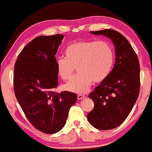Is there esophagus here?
Listing matches in <instances>:
<instances>
[{"instance_id":"obj_1","label":"esophagus","mask_w":152,"mask_h":152,"mask_svg":"<svg viewBox=\"0 0 152 152\" xmlns=\"http://www.w3.org/2000/svg\"><path fill=\"white\" fill-rule=\"evenodd\" d=\"M86 97V96L83 94H78L77 95V99L78 100H82V99H83V98Z\"/></svg>"}]
</instances>
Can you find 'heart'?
Masks as SVG:
<instances>
[{
    "label": "heart",
    "mask_w": 152,
    "mask_h": 152,
    "mask_svg": "<svg viewBox=\"0 0 152 152\" xmlns=\"http://www.w3.org/2000/svg\"><path fill=\"white\" fill-rule=\"evenodd\" d=\"M65 58L56 63L58 75L63 80L71 78L76 68L78 74L65 86L66 91L83 94L89 89L93 82H100L110 72L114 55L111 46L104 41H82L69 45Z\"/></svg>",
    "instance_id": "obj_1"
}]
</instances>
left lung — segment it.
Instances as JSON below:
<instances>
[{
  "instance_id": "obj_1",
  "label": "left lung",
  "mask_w": 152,
  "mask_h": 152,
  "mask_svg": "<svg viewBox=\"0 0 152 152\" xmlns=\"http://www.w3.org/2000/svg\"><path fill=\"white\" fill-rule=\"evenodd\" d=\"M110 39L115 46V63L106 78L89 94L94 107L87 119L95 128L119 126L131 112L140 90V66L135 52L127 39L114 30L91 31Z\"/></svg>"
}]
</instances>
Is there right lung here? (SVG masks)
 Here are the masks:
<instances>
[{
  "mask_svg": "<svg viewBox=\"0 0 152 152\" xmlns=\"http://www.w3.org/2000/svg\"><path fill=\"white\" fill-rule=\"evenodd\" d=\"M64 36H41L20 52L14 68V91L28 121L47 134L56 133L65 125L77 95L54 91L58 85L56 54Z\"/></svg>",
  "mask_w": 152,
  "mask_h": 152,
  "instance_id": "right-lung-1",
  "label": "right lung"
}]
</instances>
